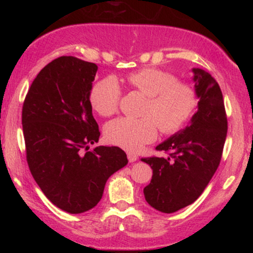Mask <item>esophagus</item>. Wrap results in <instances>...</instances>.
Here are the masks:
<instances>
[{
    "mask_svg": "<svg viewBox=\"0 0 253 253\" xmlns=\"http://www.w3.org/2000/svg\"><path fill=\"white\" fill-rule=\"evenodd\" d=\"M127 158H128V162L129 163H134L136 162V159H138V156L134 155V153H127Z\"/></svg>",
    "mask_w": 253,
    "mask_h": 253,
    "instance_id": "esophagus-1",
    "label": "esophagus"
}]
</instances>
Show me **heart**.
<instances>
[{
  "label": "heart",
  "mask_w": 253,
  "mask_h": 253,
  "mask_svg": "<svg viewBox=\"0 0 253 253\" xmlns=\"http://www.w3.org/2000/svg\"><path fill=\"white\" fill-rule=\"evenodd\" d=\"M126 82L149 97L145 118L123 117L110 121L104 133L110 143L129 151L140 150L156 139L158 128L171 134L181 129L197 108V95L189 84L182 83L170 72L145 68L132 72ZM121 90L114 77H106L92 85L90 103L95 112L109 117L117 112Z\"/></svg>",
  "instance_id": "b5f03b06"
}]
</instances>
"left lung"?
Returning a JSON list of instances; mask_svg holds the SVG:
<instances>
[{
	"label": "left lung",
	"mask_w": 253,
	"mask_h": 253,
	"mask_svg": "<svg viewBox=\"0 0 253 253\" xmlns=\"http://www.w3.org/2000/svg\"><path fill=\"white\" fill-rule=\"evenodd\" d=\"M191 71L199 98L197 112L185 128L156 147L169 151L168 158L141 159L152 169L150 184L144 188L145 200L162 213H175L196 201L219 167L227 135V118L219 84L202 69Z\"/></svg>",
	"instance_id": "obj_1"
}]
</instances>
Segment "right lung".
Segmentation results:
<instances>
[{
	"label": "right lung",
	"instance_id": "obj_1",
	"mask_svg": "<svg viewBox=\"0 0 253 253\" xmlns=\"http://www.w3.org/2000/svg\"><path fill=\"white\" fill-rule=\"evenodd\" d=\"M97 65L59 57L38 74L22 107V129L28 167L45 196L70 214L91 210L104 185L126 167L118 146L89 149L100 138L90 91Z\"/></svg>",
	"mask_w": 253,
	"mask_h": 253
}]
</instances>
